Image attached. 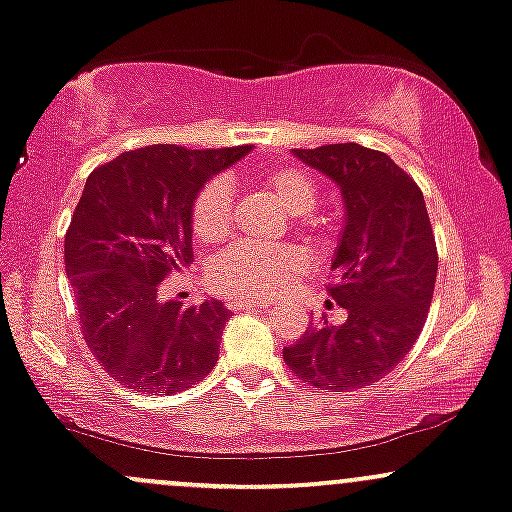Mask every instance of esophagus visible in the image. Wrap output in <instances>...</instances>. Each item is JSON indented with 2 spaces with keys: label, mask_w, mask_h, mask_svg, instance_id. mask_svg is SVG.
Masks as SVG:
<instances>
[{
  "label": "esophagus",
  "mask_w": 512,
  "mask_h": 512,
  "mask_svg": "<svg viewBox=\"0 0 512 512\" xmlns=\"http://www.w3.org/2000/svg\"><path fill=\"white\" fill-rule=\"evenodd\" d=\"M267 306H269L267 301H247V299L230 301V308H235V311H262V308Z\"/></svg>",
  "instance_id": "34e87169"
}]
</instances>
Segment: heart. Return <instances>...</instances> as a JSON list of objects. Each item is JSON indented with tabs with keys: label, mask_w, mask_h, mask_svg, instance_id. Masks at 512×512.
<instances>
[{
	"label": "heart",
	"mask_w": 512,
	"mask_h": 512,
	"mask_svg": "<svg viewBox=\"0 0 512 512\" xmlns=\"http://www.w3.org/2000/svg\"><path fill=\"white\" fill-rule=\"evenodd\" d=\"M260 182L291 216L301 223H311L316 209L318 184L301 167H267L260 172ZM233 194L223 179L204 184L192 206V230L204 243H216L228 233ZM301 267V257L286 247H267L240 243L218 255L211 265V284L216 291L235 299H267L282 291L291 274Z\"/></svg>",
	"instance_id": "obj_1"
}]
</instances>
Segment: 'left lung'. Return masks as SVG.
Segmentation results:
<instances>
[{
	"label": "left lung",
	"instance_id": "obj_1",
	"mask_svg": "<svg viewBox=\"0 0 512 512\" xmlns=\"http://www.w3.org/2000/svg\"><path fill=\"white\" fill-rule=\"evenodd\" d=\"M291 153L333 179L345 201L328 294L347 320L311 325L284 347V362L316 389H364L411 352L428 318L437 247L423 192L389 155L364 145Z\"/></svg>",
	"mask_w": 512,
	"mask_h": 512
}]
</instances>
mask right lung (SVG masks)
I'll use <instances>...</instances> for the list:
<instances>
[{"label": "right lung", "mask_w": 512, "mask_h": 512, "mask_svg": "<svg viewBox=\"0 0 512 512\" xmlns=\"http://www.w3.org/2000/svg\"><path fill=\"white\" fill-rule=\"evenodd\" d=\"M252 145H148L87 177L65 235V272L87 347L121 386L170 396L216 367L230 311L160 299V282L194 262L192 206L206 182Z\"/></svg>", "instance_id": "right-lung-1"}]
</instances>
